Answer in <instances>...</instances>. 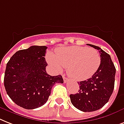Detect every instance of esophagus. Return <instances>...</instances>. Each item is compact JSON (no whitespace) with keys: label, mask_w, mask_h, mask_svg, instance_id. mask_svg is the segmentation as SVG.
Segmentation results:
<instances>
[{"label":"esophagus","mask_w":124,"mask_h":124,"mask_svg":"<svg viewBox=\"0 0 124 124\" xmlns=\"http://www.w3.org/2000/svg\"><path fill=\"white\" fill-rule=\"evenodd\" d=\"M62 77H63V79H64V83H66V82H67V80H68V79H67V78H66V77H65L64 74V75H63V76H62Z\"/></svg>","instance_id":"34e87169"}]
</instances>
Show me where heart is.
I'll use <instances>...</instances> for the list:
<instances>
[{
  "label": "heart",
  "instance_id": "obj_1",
  "mask_svg": "<svg viewBox=\"0 0 124 124\" xmlns=\"http://www.w3.org/2000/svg\"><path fill=\"white\" fill-rule=\"evenodd\" d=\"M46 59L56 70L67 67V74L72 79L82 81L90 78L98 69L101 57L97 51L84 46H68L57 48L55 53L48 52Z\"/></svg>",
  "mask_w": 124,
  "mask_h": 124
}]
</instances>
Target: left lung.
<instances>
[{"label":"left lung","mask_w":124,"mask_h":124,"mask_svg":"<svg viewBox=\"0 0 124 124\" xmlns=\"http://www.w3.org/2000/svg\"><path fill=\"white\" fill-rule=\"evenodd\" d=\"M88 45L99 52L100 65L92 78L78 82V93L69 96L72 105L84 112L98 110L108 102L114 89L116 73L110 55L99 46Z\"/></svg>","instance_id":"1"}]
</instances>
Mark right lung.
Returning <instances> with one entry per match:
<instances>
[{
    "label": "right lung",
    "instance_id": "1",
    "mask_svg": "<svg viewBox=\"0 0 124 124\" xmlns=\"http://www.w3.org/2000/svg\"><path fill=\"white\" fill-rule=\"evenodd\" d=\"M45 46H32L19 50L6 65L4 86L13 102L27 109L41 107L46 103L56 83H63L61 75L47 74Z\"/></svg>",
    "mask_w": 124,
    "mask_h": 124
}]
</instances>
